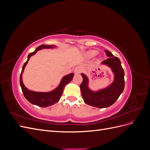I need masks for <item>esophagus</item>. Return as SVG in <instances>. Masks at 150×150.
Masks as SVG:
<instances>
[{"label":"esophagus","mask_w":150,"mask_h":150,"mask_svg":"<svg viewBox=\"0 0 150 150\" xmlns=\"http://www.w3.org/2000/svg\"><path fill=\"white\" fill-rule=\"evenodd\" d=\"M81 71V68L79 66L75 67L74 69V72L75 74H79V73H80Z\"/></svg>","instance_id":"1"}]
</instances>
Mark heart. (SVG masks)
<instances>
[{
  "instance_id": "b5f03b06",
  "label": "heart",
  "mask_w": 150,
  "mask_h": 150,
  "mask_svg": "<svg viewBox=\"0 0 150 150\" xmlns=\"http://www.w3.org/2000/svg\"><path fill=\"white\" fill-rule=\"evenodd\" d=\"M97 54V52L96 51H93L91 53V57H94Z\"/></svg>"
}]
</instances>
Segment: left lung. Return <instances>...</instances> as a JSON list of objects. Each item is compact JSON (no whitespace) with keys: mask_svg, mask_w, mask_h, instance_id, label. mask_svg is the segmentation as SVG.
<instances>
[{"mask_svg":"<svg viewBox=\"0 0 150 150\" xmlns=\"http://www.w3.org/2000/svg\"><path fill=\"white\" fill-rule=\"evenodd\" d=\"M106 60L101 62V64L109 67L114 74L113 82L108 87L94 91L88 86L89 79L84 74L81 73L83 81L80 85V89L84 102L90 106L99 108H107L114 104L125 88V72L121 66L119 58L115 57L112 54L105 50Z\"/></svg>","mask_w":150,"mask_h":150,"instance_id":"1","label":"left lung"}]
</instances>
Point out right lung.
Wrapping results in <instances>:
<instances>
[{
    "label": "right lung",
    "mask_w": 150,
    "mask_h": 150,
    "mask_svg": "<svg viewBox=\"0 0 150 150\" xmlns=\"http://www.w3.org/2000/svg\"><path fill=\"white\" fill-rule=\"evenodd\" d=\"M55 45H44L42 44L41 46H39L36 48L35 51L30 53L28 57V60L24 63V64L22 67V69L21 71V74L20 76V85L22 91V93L24 94V96L25 99L31 104H34V105L38 106L39 107L46 108L47 106H52L53 104H56L59 100L61 96H62L63 91L65 88L66 84H69L73 78L74 74L70 73L67 75L64 76L62 78L60 84H59L57 87L54 89V90L49 92H35L33 91H30L27 88L24 86L23 81H22V74L24 72V70L26 64L29 60L30 57L34 55L39 50L43 49H52L55 48Z\"/></svg>",
    "instance_id": "obj_1"
}]
</instances>
